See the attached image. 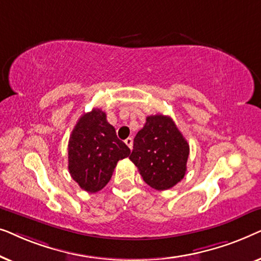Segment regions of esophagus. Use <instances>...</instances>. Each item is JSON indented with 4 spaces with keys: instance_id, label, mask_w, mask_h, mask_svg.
Instances as JSON below:
<instances>
[{
    "instance_id": "1",
    "label": "esophagus",
    "mask_w": 261,
    "mask_h": 261,
    "mask_svg": "<svg viewBox=\"0 0 261 261\" xmlns=\"http://www.w3.org/2000/svg\"><path fill=\"white\" fill-rule=\"evenodd\" d=\"M124 142H126V145H127L128 147H129L130 149L133 148V139H132V138H127L126 140H124Z\"/></svg>"
}]
</instances>
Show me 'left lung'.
<instances>
[{"label":"left lung","instance_id":"obj_1","mask_svg":"<svg viewBox=\"0 0 261 261\" xmlns=\"http://www.w3.org/2000/svg\"><path fill=\"white\" fill-rule=\"evenodd\" d=\"M189 144L170 116L151 115L134 138L129 159L155 190L172 188L187 172Z\"/></svg>","mask_w":261,"mask_h":261}]
</instances>
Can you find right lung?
I'll return each instance as SVG.
<instances>
[{
	"label": "right lung",
	"instance_id": "1",
	"mask_svg": "<svg viewBox=\"0 0 261 261\" xmlns=\"http://www.w3.org/2000/svg\"><path fill=\"white\" fill-rule=\"evenodd\" d=\"M67 152L71 177L88 192L102 190L117 162L130 154V149L107 121L106 113L97 108L80 117L70 135Z\"/></svg>",
	"mask_w": 261,
	"mask_h": 261
}]
</instances>
